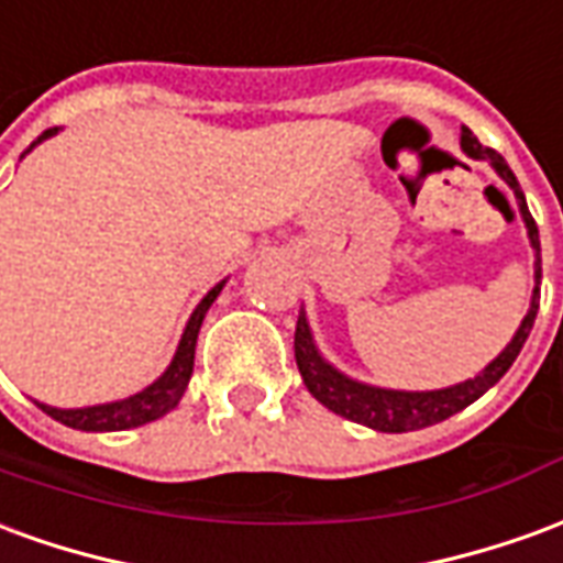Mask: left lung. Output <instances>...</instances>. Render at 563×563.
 <instances>
[{
    "label": "left lung",
    "mask_w": 563,
    "mask_h": 563,
    "mask_svg": "<svg viewBox=\"0 0 563 563\" xmlns=\"http://www.w3.org/2000/svg\"><path fill=\"white\" fill-rule=\"evenodd\" d=\"M461 147H464L470 157L476 161H488L497 169V175L504 178L506 185L512 187V194L518 199V209H521V218H525V227H528L530 245L537 251V288H533V300H530V309L525 314V321L518 327V333L512 336V342L506 345L504 352L494 357L492 364L482 369L476 378H466L461 385H452V388L442 390H385V388H369V385H361L354 378L342 376L339 369L327 364L324 357L318 354L312 342V333H309V324H306V314L300 312L297 318V333H294V357H297V366H300V376L306 382V388L312 394L314 400L324 402L330 412L349 418V421H357L364 428L382 430V433H406V430H421L430 428V424H440L445 418H452L454 412L466 409L470 402H476L485 394V390L497 385L500 378L506 376V369L512 366V361L521 352V345L528 342L530 327H533V318H537V309H540V278H543V266H540V233H537V224L530 218L528 202H525V194L518 187V178L512 175V169L506 166V161L494 151V147H485L476 139V135L464 130L461 133Z\"/></svg>",
    "instance_id": "left-lung-1"
}]
</instances>
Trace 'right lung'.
Segmentation results:
<instances>
[{
    "instance_id": "obj_1",
    "label": "right lung",
    "mask_w": 563,
    "mask_h": 563,
    "mask_svg": "<svg viewBox=\"0 0 563 563\" xmlns=\"http://www.w3.org/2000/svg\"><path fill=\"white\" fill-rule=\"evenodd\" d=\"M54 133H57V130H45V133L38 135V142ZM221 288H224V282H221V285H214V288L202 297V302L197 306V312L190 314V321H187L185 336H181V342H178V352H175L173 364H169V369H166L154 385H147L145 390H139V394L126 397V400L106 402V406H87V409H54V406L38 402V409L47 412L54 421H59V424H66V428L97 430V433L99 430L139 428V424H147V421H154V418L166 416L169 409L178 406V400H181V394H185L187 388V382H190L199 327H202V318H206V312H209V306L214 302V297L221 294Z\"/></svg>"
}]
</instances>
